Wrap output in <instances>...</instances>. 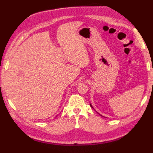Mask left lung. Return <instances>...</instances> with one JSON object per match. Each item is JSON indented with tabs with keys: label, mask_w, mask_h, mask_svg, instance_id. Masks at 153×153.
Here are the masks:
<instances>
[{
	"label": "left lung",
	"mask_w": 153,
	"mask_h": 153,
	"mask_svg": "<svg viewBox=\"0 0 153 153\" xmlns=\"http://www.w3.org/2000/svg\"><path fill=\"white\" fill-rule=\"evenodd\" d=\"M90 106H91V107H92V108H93V106H91V104H90ZM100 116H101V115H100Z\"/></svg>",
	"instance_id": "8db88e82"
}]
</instances>
